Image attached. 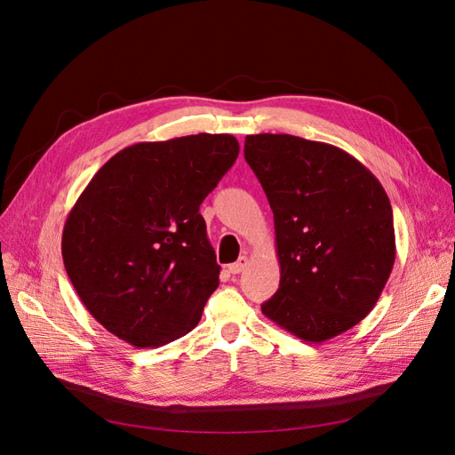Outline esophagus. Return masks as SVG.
I'll return each mask as SVG.
<instances>
[{
    "label": "esophagus",
    "instance_id": "esophagus-1",
    "mask_svg": "<svg viewBox=\"0 0 455 455\" xmlns=\"http://www.w3.org/2000/svg\"><path fill=\"white\" fill-rule=\"evenodd\" d=\"M246 266H249V258L246 256H241L235 264H229V267H228V271L229 273H233V275H237V273H241Z\"/></svg>",
    "mask_w": 455,
    "mask_h": 455
}]
</instances>
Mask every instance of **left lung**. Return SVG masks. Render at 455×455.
<instances>
[{"label": "left lung", "instance_id": "obj_1", "mask_svg": "<svg viewBox=\"0 0 455 455\" xmlns=\"http://www.w3.org/2000/svg\"><path fill=\"white\" fill-rule=\"evenodd\" d=\"M244 159L275 222L281 283L261 306L296 338L321 343L374 309L393 271V211L378 178L332 144L251 134Z\"/></svg>", "mask_w": 455, "mask_h": 455}]
</instances>
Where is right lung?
<instances>
[{
    "instance_id": "right-lung-1",
    "label": "right lung",
    "mask_w": 455,
    "mask_h": 455,
    "mask_svg": "<svg viewBox=\"0 0 455 455\" xmlns=\"http://www.w3.org/2000/svg\"><path fill=\"white\" fill-rule=\"evenodd\" d=\"M239 156L231 134H189L121 149L79 196L62 259L79 299L108 332L159 347L197 326L220 266L199 214Z\"/></svg>"
}]
</instances>
